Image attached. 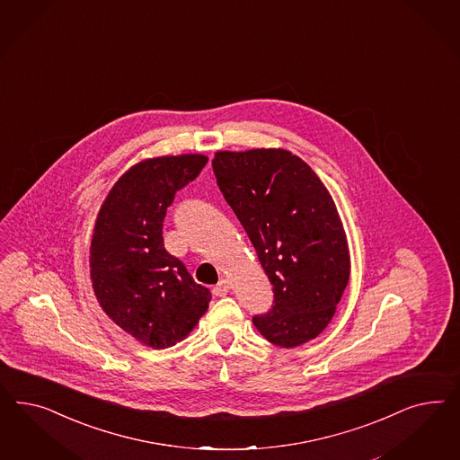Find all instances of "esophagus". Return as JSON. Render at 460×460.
Wrapping results in <instances>:
<instances>
[{"instance_id":"obj_1","label":"esophagus","mask_w":460,"mask_h":460,"mask_svg":"<svg viewBox=\"0 0 460 460\" xmlns=\"http://www.w3.org/2000/svg\"><path fill=\"white\" fill-rule=\"evenodd\" d=\"M231 281L229 279H221L214 288H212V292L214 295H217V296H224V295H227V292L231 290Z\"/></svg>"}]
</instances>
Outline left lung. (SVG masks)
Segmentation results:
<instances>
[{
	"label": "left lung",
	"mask_w": 460,
	"mask_h": 460,
	"mask_svg": "<svg viewBox=\"0 0 460 460\" xmlns=\"http://www.w3.org/2000/svg\"><path fill=\"white\" fill-rule=\"evenodd\" d=\"M226 202L250 237L275 305L252 319L268 342L292 349L332 321L350 277L348 237L334 199L305 162L283 148L216 152Z\"/></svg>",
	"instance_id": "1"
}]
</instances>
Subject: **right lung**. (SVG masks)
Here are the masks:
<instances>
[{"label": "right lung", "mask_w": 460, "mask_h": 460, "mask_svg": "<svg viewBox=\"0 0 460 460\" xmlns=\"http://www.w3.org/2000/svg\"><path fill=\"white\" fill-rule=\"evenodd\" d=\"M200 154L141 160L112 185L98 212L89 268L99 305L126 334L152 349L175 346L208 312L210 292L164 246L175 192L206 167Z\"/></svg>", "instance_id": "right-lung-1"}]
</instances>
